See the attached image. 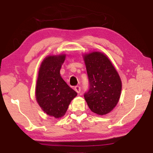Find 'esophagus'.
Wrapping results in <instances>:
<instances>
[{
	"mask_svg": "<svg viewBox=\"0 0 153 153\" xmlns=\"http://www.w3.org/2000/svg\"><path fill=\"white\" fill-rule=\"evenodd\" d=\"M74 89H75V91H76L77 93H80L81 88H80V86H75Z\"/></svg>",
	"mask_w": 153,
	"mask_h": 153,
	"instance_id": "obj_1",
	"label": "esophagus"
}]
</instances>
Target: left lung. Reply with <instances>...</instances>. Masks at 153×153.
<instances>
[{
    "mask_svg": "<svg viewBox=\"0 0 153 153\" xmlns=\"http://www.w3.org/2000/svg\"><path fill=\"white\" fill-rule=\"evenodd\" d=\"M89 89L84 98L92 112L104 115L110 113L119 102L122 81L117 70L105 54L93 51L83 55Z\"/></svg>",
    "mask_w": 153,
    "mask_h": 153,
    "instance_id": "1",
    "label": "left lung"
}]
</instances>
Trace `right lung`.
Listing matches in <instances>:
<instances>
[{"instance_id":"obj_1","label":"right lung","mask_w":153,"mask_h":153,"mask_svg":"<svg viewBox=\"0 0 153 153\" xmlns=\"http://www.w3.org/2000/svg\"><path fill=\"white\" fill-rule=\"evenodd\" d=\"M66 55L48 56L41 63L36 86V99L47 115L60 118L65 115L77 93L64 81L60 71Z\"/></svg>"}]
</instances>
